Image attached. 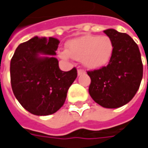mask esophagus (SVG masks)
Here are the masks:
<instances>
[{"label": "esophagus", "mask_w": 148, "mask_h": 148, "mask_svg": "<svg viewBox=\"0 0 148 148\" xmlns=\"http://www.w3.org/2000/svg\"><path fill=\"white\" fill-rule=\"evenodd\" d=\"M85 74V71H84V70H83V69H78V75H81V74Z\"/></svg>", "instance_id": "obj_1"}]
</instances>
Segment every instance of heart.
Wrapping results in <instances>:
<instances>
[{"mask_svg":"<svg viewBox=\"0 0 148 148\" xmlns=\"http://www.w3.org/2000/svg\"><path fill=\"white\" fill-rule=\"evenodd\" d=\"M113 53V43L108 36H86L69 42L67 51H61L60 56L66 60L69 56L88 69L101 68L109 62Z\"/></svg>","mask_w":148,"mask_h":148,"instance_id":"b5f03b06","label":"heart"}]
</instances>
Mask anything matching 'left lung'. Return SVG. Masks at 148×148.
Here are the masks:
<instances>
[{"label": "left lung", "instance_id": "8db88e82", "mask_svg": "<svg viewBox=\"0 0 148 148\" xmlns=\"http://www.w3.org/2000/svg\"><path fill=\"white\" fill-rule=\"evenodd\" d=\"M113 43V53L107 66L88 71V92L100 106L117 108L127 104L138 92L143 66L138 45L128 35L116 29L103 31Z\"/></svg>", "mask_w": 148, "mask_h": 148}]
</instances>
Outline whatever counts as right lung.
Segmentation results:
<instances>
[{
	"label": "right lung",
	"mask_w": 148,
	"mask_h": 148,
	"mask_svg": "<svg viewBox=\"0 0 148 148\" xmlns=\"http://www.w3.org/2000/svg\"><path fill=\"white\" fill-rule=\"evenodd\" d=\"M60 40L35 36L21 44L10 60V84L14 95L28 112L53 114L61 108L77 78V69L64 72L55 58ZM40 54H45L42 57Z\"/></svg>",
	"instance_id": "obj_1"
}]
</instances>
